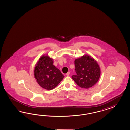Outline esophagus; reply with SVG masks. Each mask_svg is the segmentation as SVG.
Returning <instances> with one entry per match:
<instances>
[{"label": "esophagus", "mask_w": 130, "mask_h": 130, "mask_svg": "<svg viewBox=\"0 0 130 130\" xmlns=\"http://www.w3.org/2000/svg\"><path fill=\"white\" fill-rule=\"evenodd\" d=\"M70 72H68L66 75V76H69V75H70Z\"/></svg>", "instance_id": "34e87169"}]
</instances>
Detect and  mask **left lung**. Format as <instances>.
Returning a JSON list of instances; mask_svg holds the SVG:
<instances>
[{
	"label": "left lung",
	"mask_w": 130,
	"mask_h": 130,
	"mask_svg": "<svg viewBox=\"0 0 130 130\" xmlns=\"http://www.w3.org/2000/svg\"><path fill=\"white\" fill-rule=\"evenodd\" d=\"M76 75L72 79L81 88H89L98 81L100 76V69L95 60L91 56L85 55L75 60Z\"/></svg>",
	"instance_id": "left-lung-1"
}]
</instances>
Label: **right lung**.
Instances as JSON below:
<instances>
[{"instance_id":"obj_1","label":"right lung","mask_w":130,"mask_h":130,"mask_svg":"<svg viewBox=\"0 0 130 130\" xmlns=\"http://www.w3.org/2000/svg\"><path fill=\"white\" fill-rule=\"evenodd\" d=\"M53 63V59L47 54L43 55L36 63L34 70L35 77L37 83L47 90H52L56 87L64 77Z\"/></svg>"}]
</instances>
